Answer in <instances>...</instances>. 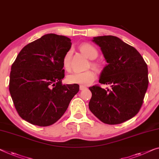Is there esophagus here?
Listing matches in <instances>:
<instances>
[{"mask_svg": "<svg viewBox=\"0 0 159 159\" xmlns=\"http://www.w3.org/2000/svg\"><path fill=\"white\" fill-rule=\"evenodd\" d=\"M79 89H80V91H83V90H85L86 89V86H79Z\"/></svg>", "mask_w": 159, "mask_h": 159, "instance_id": "esophagus-1", "label": "esophagus"}]
</instances>
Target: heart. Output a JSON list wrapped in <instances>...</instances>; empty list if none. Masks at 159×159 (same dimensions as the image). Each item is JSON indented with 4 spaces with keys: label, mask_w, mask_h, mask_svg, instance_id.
<instances>
[{
    "label": "heart",
    "mask_w": 159,
    "mask_h": 159,
    "mask_svg": "<svg viewBox=\"0 0 159 159\" xmlns=\"http://www.w3.org/2000/svg\"><path fill=\"white\" fill-rule=\"evenodd\" d=\"M80 50L88 58L91 59H95L98 56V51L94 46L89 43H84L80 46ZM72 56V51L69 50L66 52L63 58V66L66 70H68L70 68V58ZM93 66L95 68L98 67L96 63H93ZM96 79V73L93 70H89L84 72H73L67 75L66 80L68 84H80L87 85L91 84Z\"/></svg>",
    "instance_id": "obj_1"
}]
</instances>
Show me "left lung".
<instances>
[{"label":"left lung","instance_id":"1","mask_svg":"<svg viewBox=\"0 0 159 159\" xmlns=\"http://www.w3.org/2000/svg\"><path fill=\"white\" fill-rule=\"evenodd\" d=\"M108 64L99 83L109 84L105 90L89 88V109L104 124L114 125L131 119L139 113L148 85V67L137 50L113 35L94 37Z\"/></svg>","mask_w":159,"mask_h":159}]
</instances>
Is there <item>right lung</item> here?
Segmentation results:
<instances>
[{
  "instance_id": "1",
  "label": "right lung",
  "mask_w": 159,
  "mask_h": 159,
  "mask_svg": "<svg viewBox=\"0 0 159 159\" xmlns=\"http://www.w3.org/2000/svg\"><path fill=\"white\" fill-rule=\"evenodd\" d=\"M63 35H43L23 47L12 64L9 91L19 116L30 124L48 126L60 119L78 84L63 85V58L71 47Z\"/></svg>"
}]
</instances>
